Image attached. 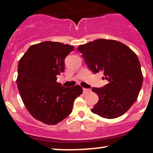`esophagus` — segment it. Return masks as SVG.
<instances>
[{"instance_id":"obj_1","label":"esophagus","mask_w":153,"mask_h":153,"mask_svg":"<svg viewBox=\"0 0 153 153\" xmlns=\"http://www.w3.org/2000/svg\"><path fill=\"white\" fill-rule=\"evenodd\" d=\"M82 91H83V94H86V93L90 92L91 89H88V88H83V89H82Z\"/></svg>"}]
</instances>
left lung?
<instances>
[{
  "label": "left lung",
  "mask_w": 153,
  "mask_h": 153,
  "mask_svg": "<svg viewBox=\"0 0 153 153\" xmlns=\"http://www.w3.org/2000/svg\"><path fill=\"white\" fill-rule=\"evenodd\" d=\"M78 50L94 73L102 72L108 83L92 88L99 96L91 111L106 119L124 114L136 101L143 81L137 54L127 45L111 39H99L80 45Z\"/></svg>",
  "instance_id": "obj_1"
}]
</instances>
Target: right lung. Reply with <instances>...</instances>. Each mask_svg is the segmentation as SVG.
Masks as SVG:
<instances>
[{
  "instance_id": "add662e5",
  "label": "right lung",
  "mask_w": 153,
  "mask_h": 153,
  "mask_svg": "<svg viewBox=\"0 0 153 153\" xmlns=\"http://www.w3.org/2000/svg\"><path fill=\"white\" fill-rule=\"evenodd\" d=\"M73 46L55 42L31 45L20 59L17 87L31 115L54 125L71 114L75 99L82 93L80 85L64 87L57 75L65 71V59Z\"/></svg>"
}]
</instances>
